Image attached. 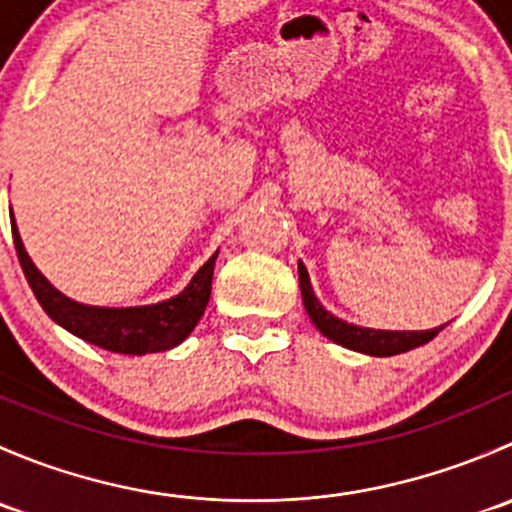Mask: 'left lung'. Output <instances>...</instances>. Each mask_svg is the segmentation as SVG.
<instances>
[{
    "mask_svg": "<svg viewBox=\"0 0 512 512\" xmlns=\"http://www.w3.org/2000/svg\"><path fill=\"white\" fill-rule=\"evenodd\" d=\"M299 289H302L304 309H307L314 327H317L327 339L352 349V352H361L369 356L404 354L409 352V349L428 344L443 327H446V324H443V327L426 329V332H389V329H369L342 322V319L334 317L332 312H327V309L319 304V299L314 297V289L309 285L307 267H304L302 262H299Z\"/></svg>",
    "mask_w": 512,
    "mask_h": 512,
    "instance_id": "obj_1",
    "label": "left lung"
}]
</instances>
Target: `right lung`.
<instances>
[{
	"mask_svg": "<svg viewBox=\"0 0 512 512\" xmlns=\"http://www.w3.org/2000/svg\"><path fill=\"white\" fill-rule=\"evenodd\" d=\"M12 235L14 247H17L19 265H22L24 277H27L29 287H32L34 297L44 307V312L76 334L84 342L94 344V347L106 349V352L116 354H153V352H168V349L178 347L185 337L195 329V324L203 317L205 307H208L210 289H213V270L218 252L195 272L190 285L175 297L165 299V302L148 304V307H89L69 299L61 294L59 289L51 285L44 275L34 267L29 260L24 242L19 237L17 223L12 218Z\"/></svg>",
	"mask_w": 512,
	"mask_h": 512,
	"instance_id": "right-lung-1",
	"label": "right lung"
}]
</instances>
